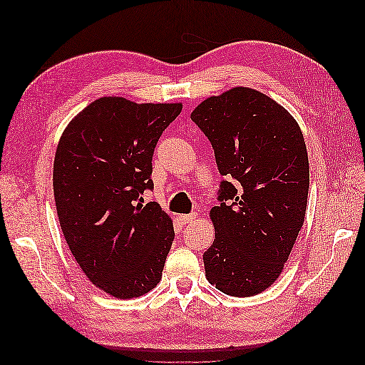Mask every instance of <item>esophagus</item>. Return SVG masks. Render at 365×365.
<instances>
[{
    "label": "esophagus",
    "mask_w": 365,
    "mask_h": 365,
    "mask_svg": "<svg viewBox=\"0 0 365 365\" xmlns=\"http://www.w3.org/2000/svg\"><path fill=\"white\" fill-rule=\"evenodd\" d=\"M196 217H197V215H196V213H190V215H180V216H178V219L181 220L182 224H192Z\"/></svg>",
    "instance_id": "34e87169"
}]
</instances>
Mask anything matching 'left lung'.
Wrapping results in <instances>:
<instances>
[{
  "label": "left lung",
  "instance_id": "8db88e82",
  "mask_svg": "<svg viewBox=\"0 0 365 365\" xmlns=\"http://www.w3.org/2000/svg\"><path fill=\"white\" fill-rule=\"evenodd\" d=\"M190 117L228 178L220 205L210 210L215 240L204 252L205 277L227 295H257L279 279L304 222L303 132L282 105L247 86L205 98Z\"/></svg>",
  "mask_w": 365,
  "mask_h": 365
}]
</instances>
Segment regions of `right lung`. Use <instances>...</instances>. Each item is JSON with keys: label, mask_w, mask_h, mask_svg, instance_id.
<instances>
[{"label": "right lung", "mask_w": 365, "mask_h": 365, "mask_svg": "<svg viewBox=\"0 0 365 365\" xmlns=\"http://www.w3.org/2000/svg\"><path fill=\"white\" fill-rule=\"evenodd\" d=\"M181 109L101 97L58 143L53 192L63 237L88 280L115 298L140 297L161 280L173 224L140 195L153 189V149Z\"/></svg>", "instance_id": "right-lung-1"}]
</instances>
